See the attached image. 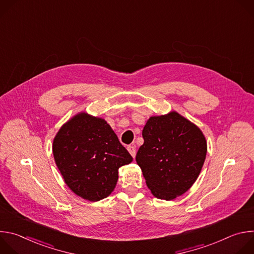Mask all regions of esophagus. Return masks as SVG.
<instances>
[{
	"label": "esophagus",
	"mask_w": 254,
	"mask_h": 254,
	"mask_svg": "<svg viewBox=\"0 0 254 254\" xmlns=\"http://www.w3.org/2000/svg\"><path fill=\"white\" fill-rule=\"evenodd\" d=\"M127 151L129 152V154L131 155L132 158L135 157V146L134 144H129V146L127 147Z\"/></svg>",
	"instance_id": "esophagus-1"
}]
</instances>
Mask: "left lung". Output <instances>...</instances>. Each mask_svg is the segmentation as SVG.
Here are the masks:
<instances>
[{
  "mask_svg": "<svg viewBox=\"0 0 254 254\" xmlns=\"http://www.w3.org/2000/svg\"><path fill=\"white\" fill-rule=\"evenodd\" d=\"M135 161L152 194L173 200L197 180L207 154L201 129L176 112L151 117L142 129Z\"/></svg>",
  "mask_w": 254,
  "mask_h": 254,
  "instance_id": "obj_1",
  "label": "left lung"
}]
</instances>
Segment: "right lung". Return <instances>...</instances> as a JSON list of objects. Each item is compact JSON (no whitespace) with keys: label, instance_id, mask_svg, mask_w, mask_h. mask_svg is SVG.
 <instances>
[{"label":"right lung","instance_id":"add662e5","mask_svg":"<svg viewBox=\"0 0 254 254\" xmlns=\"http://www.w3.org/2000/svg\"><path fill=\"white\" fill-rule=\"evenodd\" d=\"M52 151L66 185L92 202L112 194L120 167L132 161L111 126L86 113L74 116L61 127Z\"/></svg>","mask_w":254,"mask_h":254}]
</instances>
